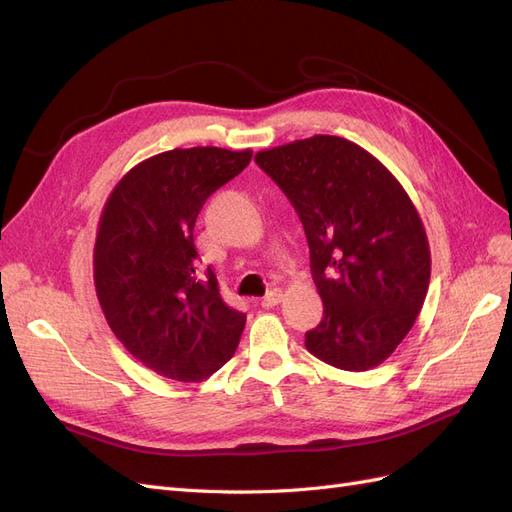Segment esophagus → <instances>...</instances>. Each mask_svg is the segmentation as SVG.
Instances as JSON below:
<instances>
[{
	"label": "esophagus",
	"mask_w": 512,
	"mask_h": 512,
	"mask_svg": "<svg viewBox=\"0 0 512 512\" xmlns=\"http://www.w3.org/2000/svg\"><path fill=\"white\" fill-rule=\"evenodd\" d=\"M282 299H284V290H280V288H273V290H269L265 297H262V301H260V305L262 307H275V305H280L282 303Z\"/></svg>",
	"instance_id": "obj_1"
}]
</instances>
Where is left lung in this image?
Wrapping results in <instances>:
<instances>
[{
  "instance_id": "1",
  "label": "left lung",
  "mask_w": 512,
  "mask_h": 512,
  "mask_svg": "<svg viewBox=\"0 0 512 512\" xmlns=\"http://www.w3.org/2000/svg\"><path fill=\"white\" fill-rule=\"evenodd\" d=\"M254 160L305 228L324 303L307 350L337 369H374L404 342L429 288L427 232L404 185L342 136L316 134Z\"/></svg>"
}]
</instances>
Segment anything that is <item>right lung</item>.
<instances>
[{
	"label": "right lung",
	"instance_id": "add662e5",
	"mask_svg": "<svg viewBox=\"0 0 512 512\" xmlns=\"http://www.w3.org/2000/svg\"><path fill=\"white\" fill-rule=\"evenodd\" d=\"M252 151L170 149L130 168L106 198L94 245L102 314L136 361L200 382L235 354L245 314L198 273L194 224L205 200L250 164Z\"/></svg>",
	"mask_w": 512,
	"mask_h": 512
}]
</instances>
